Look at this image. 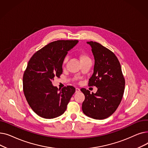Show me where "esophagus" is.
<instances>
[{
    "label": "esophagus",
    "instance_id": "34e87169",
    "mask_svg": "<svg viewBox=\"0 0 148 148\" xmlns=\"http://www.w3.org/2000/svg\"><path fill=\"white\" fill-rule=\"evenodd\" d=\"M80 91V89L79 88H75V92L76 93H77V92H79Z\"/></svg>",
    "mask_w": 148,
    "mask_h": 148
}]
</instances>
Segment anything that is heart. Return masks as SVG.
<instances>
[{
  "label": "heart",
  "mask_w": 148,
  "mask_h": 148,
  "mask_svg": "<svg viewBox=\"0 0 148 148\" xmlns=\"http://www.w3.org/2000/svg\"><path fill=\"white\" fill-rule=\"evenodd\" d=\"M79 58L80 60V62L81 63H82V62H85V61H87V60H90V58L89 57V56L88 55V54L86 53H80L79 54ZM67 57L65 58V59H64L63 60V63H62V65H63V66L65 64V63L67 61Z\"/></svg>",
  "instance_id": "obj_1"
}]
</instances>
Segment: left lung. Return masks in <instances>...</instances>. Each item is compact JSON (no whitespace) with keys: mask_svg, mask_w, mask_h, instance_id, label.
Returning a JSON list of instances; mask_svg holds the SVG:
<instances>
[{"mask_svg":"<svg viewBox=\"0 0 148 148\" xmlns=\"http://www.w3.org/2000/svg\"><path fill=\"white\" fill-rule=\"evenodd\" d=\"M92 47L95 59L94 73L89 80V86H96L95 94L85 88L80 90L85 98L82 104L84 114L95 119L110 116L120 104L125 88L120 62L115 54L97 42H87Z\"/></svg>","mask_w":148,"mask_h":148,"instance_id":"obj_1","label":"left lung"}]
</instances>
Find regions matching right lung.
I'll return each mask as SVG.
<instances>
[{"label":"right lung","instance_id":"right-lung-1","mask_svg":"<svg viewBox=\"0 0 148 148\" xmlns=\"http://www.w3.org/2000/svg\"><path fill=\"white\" fill-rule=\"evenodd\" d=\"M78 40H58L37 51L28 62L23 77V92L33 111L40 117L53 119L63 114L75 91L72 86L58 90L52 80L62 74V63Z\"/></svg>","mask_w":148,"mask_h":148}]
</instances>
